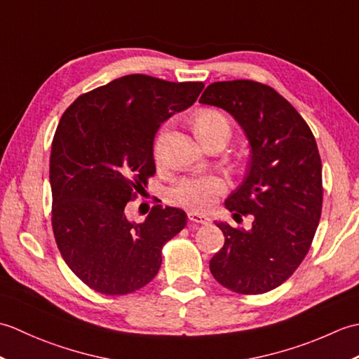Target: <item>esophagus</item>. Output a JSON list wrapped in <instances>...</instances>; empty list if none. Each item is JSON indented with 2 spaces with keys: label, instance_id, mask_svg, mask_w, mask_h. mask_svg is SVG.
Instances as JSON below:
<instances>
[{
  "label": "esophagus",
  "instance_id": "esophagus-1",
  "mask_svg": "<svg viewBox=\"0 0 359 359\" xmlns=\"http://www.w3.org/2000/svg\"><path fill=\"white\" fill-rule=\"evenodd\" d=\"M188 219L191 220V222L202 224V225H208V224H211V219H210L208 216L202 215V212H196V211H189V212H188Z\"/></svg>",
  "mask_w": 359,
  "mask_h": 359
}]
</instances>
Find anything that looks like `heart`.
Masks as SVG:
<instances>
[{
    "mask_svg": "<svg viewBox=\"0 0 359 359\" xmlns=\"http://www.w3.org/2000/svg\"><path fill=\"white\" fill-rule=\"evenodd\" d=\"M197 134L202 142L215 135L230 137V123L219 111L205 109L197 114L194 118ZM163 134L158 137L156 144V154H162ZM226 184L219 175H202V177H188L180 180L177 185L171 188L170 201L175 205L188 207L196 211H207L216 203L217 197L224 194Z\"/></svg>",
    "mask_w": 359,
    "mask_h": 359,
    "instance_id": "obj_1",
    "label": "heart"
}]
</instances>
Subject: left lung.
I'll use <instances>...</instances> for the list:
<instances>
[{
	"label": "left lung",
	"instance_id": "1",
	"mask_svg": "<svg viewBox=\"0 0 359 359\" xmlns=\"http://www.w3.org/2000/svg\"><path fill=\"white\" fill-rule=\"evenodd\" d=\"M199 103L226 111L250 144L242 184L226 197L233 217L253 216L250 230L216 225L225 243L210 261L215 279L242 294L279 287L309 253L323 210V165L299 112L273 88L251 80L212 83Z\"/></svg>",
	"mask_w": 359,
	"mask_h": 359
}]
</instances>
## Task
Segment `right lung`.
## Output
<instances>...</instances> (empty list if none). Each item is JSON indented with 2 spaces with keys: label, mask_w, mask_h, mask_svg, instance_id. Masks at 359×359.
I'll return each mask as SVG.
<instances>
[{
  "label": "right lung",
  "mask_w": 359,
  "mask_h": 359,
  "mask_svg": "<svg viewBox=\"0 0 359 359\" xmlns=\"http://www.w3.org/2000/svg\"><path fill=\"white\" fill-rule=\"evenodd\" d=\"M203 86L125 75L80 95L60 120L49 168L53 236L67 266L95 292L117 296L147 285L165 243L185 228L180 208L156 205L135 222L125 207L156 172L157 129Z\"/></svg>",
  "instance_id": "1"
}]
</instances>
